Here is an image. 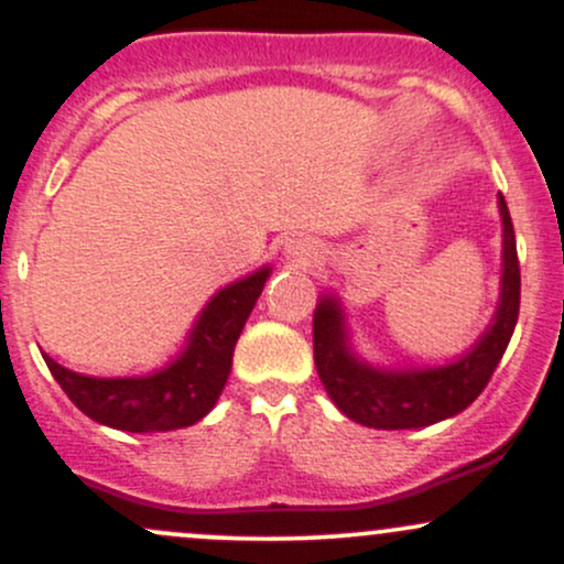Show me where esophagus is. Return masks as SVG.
I'll return each mask as SVG.
<instances>
[{
	"label": "esophagus",
	"mask_w": 564,
	"mask_h": 564,
	"mask_svg": "<svg viewBox=\"0 0 564 564\" xmlns=\"http://www.w3.org/2000/svg\"><path fill=\"white\" fill-rule=\"evenodd\" d=\"M283 254H286V260L294 262L296 268H313V264H318L323 260L318 241H313V238L307 236L289 238L286 246H283Z\"/></svg>",
	"instance_id": "1"
}]
</instances>
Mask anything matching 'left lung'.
Masks as SVG:
<instances>
[{
    "mask_svg": "<svg viewBox=\"0 0 564 564\" xmlns=\"http://www.w3.org/2000/svg\"><path fill=\"white\" fill-rule=\"evenodd\" d=\"M503 223L501 300L494 323L456 364L390 371L364 364L347 345L345 315L334 296H323L313 315V349L328 398L352 422L373 430H419L456 416L477 400L507 352L520 315V260L509 206L498 196Z\"/></svg>",
    "mask_w": 564,
    "mask_h": 564,
    "instance_id": "left-lung-1",
    "label": "left lung"
}]
</instances>
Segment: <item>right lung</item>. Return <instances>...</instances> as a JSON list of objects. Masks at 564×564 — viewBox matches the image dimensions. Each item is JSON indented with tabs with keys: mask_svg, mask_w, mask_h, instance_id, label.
Here are the masks:
<instances>
[{
	"mask_svg": "<svg viewBox=\"0 0 564 564\" xmlns=\"http://www.w3.org/2000/svg\"><path fill=\"white\" fill-rule=\"evenodd\" d=\"M270 268L230 283L212 296L177 360L148 377L95 379L68 371L42 352L70 403L97 424L124 432H170L200 422L230 377L232 349L260 300Z\"/></svg>",
	"mask_w": 564,
	"mask_h": 564,
	"instance_id": "obj_1",
	"label": "right lung"
}]
</instances>
